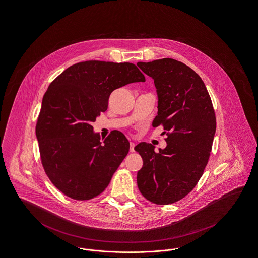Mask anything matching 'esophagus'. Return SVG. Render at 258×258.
<instances>
[{
	"instance_id": "esophagus-1",
	"label": "esophagus",
	"mask_w": 258,
	"mask_h": 258,
	"mask_svg": "<svg viewBox=\"0 0 258 258\" xmlns=\"http://www.w3.org/2000/svg\"><path fill=\"white\" fill-rule=\"evenodd\" d=\"M134 148H135V144L133 142H130V152L131 153L134 152Z\"/></svg>"
}]
</instances>
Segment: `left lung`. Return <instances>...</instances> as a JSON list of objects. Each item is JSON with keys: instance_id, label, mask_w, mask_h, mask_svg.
<instances>
[{"instance_id": "left-lung-1", "label": "left lung", "mask_w": 258, "mask_h": 258, "mask_svg": "<svg viewBox=\"0 0 258 258\" xmlns=\"http://www.w3.org/2000/svg\"><path fill=\"white\" fill-rule=\"evenodd\" d=\"M154 79L158 111L153 126H163L167 146L156 153L152 144L140 143L143 158L138 171L141 194L155 205H171L185 198L203 176L212 149L216 117L202 78L173 58L138 62Z\"/></svg>"}]
</instances>
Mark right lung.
I'll return each mask as SVG.
<instances>
[{
	"mask_svg": "<svg viewBox=\"0 0 258 258\" xmlns=\"http://www.w3.org/2000/svg\"><path fill=\"white\" fill-rule=\"evenodd\" d=\"M145 81L133 63L87 60L69 67L50 84L36 136L43 168L63 195L88 201L108 186L130 144L117 130L102 143L92 122L107 109L115 89Z\"/></svg>",
	"mask_w": 258,
	"mask_h": 258,
	"instance_id": "obj_1",
	"label": "right lung"
}]
</instances>
